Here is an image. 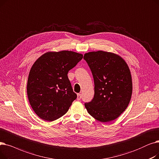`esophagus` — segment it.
Returning <instances> with one entry per match:
<instances>
[{
    "label": "esophagus",
    "mask_w": 159,
    "mask_h": 159,
    "mask_svg": "<svg viewBox=\"0 0 159 159\" xmlns=\"http://www.w3.org/2000/svg\"><path fill=\"white\" fill-rule=\"evenodd\" d=\"M81 98V94H78L77 100H80Z\"/></svg>",
    "instance_id": "1"
}]
</instances>
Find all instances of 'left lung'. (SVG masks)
Masks as SVG:
<instances>
[{
	"instance_id": "obj_1",
	"label": "left lung",
	"mask_w": 159,
	"mask_h": 159,
	"mask_svg": "<svg viewBox=\"0 0 159 159\" xmlns=\"http://www.w3.org/2000/svg\"><path fill=\"white\" fill-rule=\"evenodd\" d=\"M92 72L94 95L85 103L88 112L96 120L109 122L126 109L133 90L131 74L125 60L112 52L99 50L84 54Z\"/></svg>"
}]
</instances>
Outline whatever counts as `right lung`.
Returning a JSON list of instances; mask_svg holds the SVG:
<instances>
[{"instance_id": "obj_1", "label": "right lung", "mask_w": 159, "mask_h": 159, "mask_svg": "<svg viewBox=\"0 0 159 159\" xmlns=\"http://www.w3.org/2000/svg\"><path fill=\"white\" fill-rule=\"evenodd\" d=\"M82 58L81 54L72 51L48 52L34 63L28 75L27 94L39 118L52 122L66 114L77 98L67 74Z\"/></svg>"}]
</instances>
